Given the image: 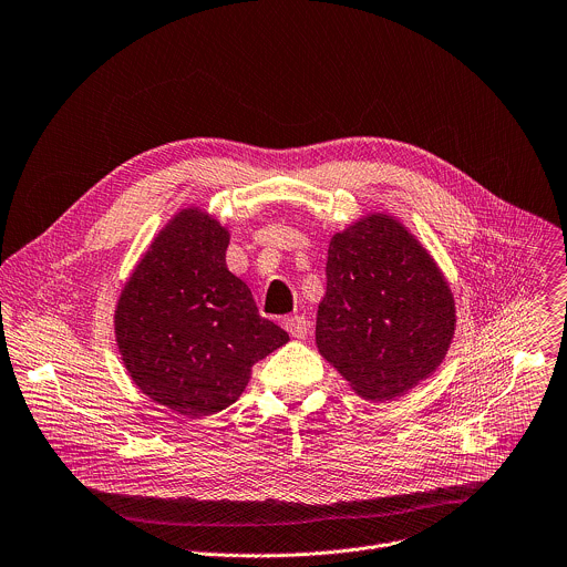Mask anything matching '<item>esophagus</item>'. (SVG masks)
<instances>
[{"mask_svg": "<svg viewBox=\"0 0 567 567\" xmlns=\"http://www.w3.org/2000/svg\"><path fill=\"white\" fill-rule=\"evenodd\" d=\"M285 329L289 331V336L302 340L309 333V322L305 320V316H291V318H285Z\"/></svg>", "mask_w": 567, "mask_h": 567, "instance_id": "obj_1", "label": "esophagus"}]
</instances>
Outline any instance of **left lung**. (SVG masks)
Wrapping results in <instances>:
<instances>
[{"instance_id": "1", "label": "left lung", "mask_w": 567, "mask_h": 567, "mask_svg": "<svg viewBox=\"0 0 567 567\" xmlns=\"http://www.w3.org/2000/svg\"><path fill=\"white\" fill-rule=\"evenodd\" d=\"M454 329V293L401 220L369 214L331 238L316 344L360 399L396 401L430 379Z\"/></svg>"}]
</instances>
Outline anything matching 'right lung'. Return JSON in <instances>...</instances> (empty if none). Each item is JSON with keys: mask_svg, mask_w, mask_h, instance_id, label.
<instances>
[{"mask_svg": "<svg viewBox=\"0 0 567 567\" xmlns=\"http://www.w3.org/2000/svg\"><path fill=\"white\" fill-rule=\"evenodd\" d=\"M227 247L229 231L214 216L200 207L177 212L115 305V340L131 381L184 419L227 410L251 367L289 340L227 269Z\"/></svg>", "mask_w": 567, "mask_h": 567, "instance_id": "1", "label": "right lung"}]
</instances>
